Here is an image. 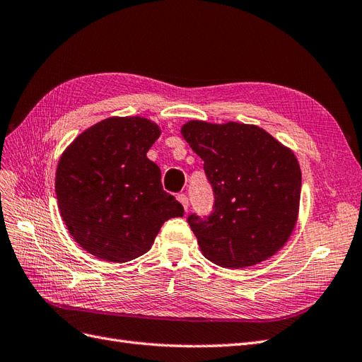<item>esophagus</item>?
Masks as SVG:
<instances>
[{
	"label": "esophagus",
	"mask_w": 362,
	"mask_h": 362,
	"mask_svg": "<svg viewBox=\"0 0 362 362\" xmlns=\"http://www.w3.org/2000/svg\"><path fill=\"white\" fill-rule=\"evenodd\" d=\"M177 200H179L180 204L183 206V209L188 211V197H187V195H185V194H179V195H177Z\"/></svg>",
	"instance_id": "34e87169"
}]
</instances>
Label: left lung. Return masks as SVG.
I'll list each match as a JSON object with an SVG mask.
<instances>
[{"label": "left lung", "instance_id": "left-lung-1", "mask_svg": "<svg viewBox=\"0 0 362 362\" xmlns=\"http://www.w3.org/2000/svg\"><path fill=\"white\" fill-rule=\"evenodd\" d=\"M182 136L203 159L214 211L188 223L204 257L224 268L259 264L294 230L302 173L294 153L257 126L188 121Z\"/></svg>", "mask_w": 362, "mask_h": 362}]
</instances>
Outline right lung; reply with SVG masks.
<instances>
[{
	"mask_svg": "<svg viewBox=\"0 0 362 362\" xmlns=\"http://www.w3.org/2000/svg\"><path fill=\"white\" fill-rule=\"evenodd\" d=\"M160 136L156 122L112 117L97 122L62 153L56 171L60 215L80 247L107 262L147 253L162 224L183 216L165 192L147 151Z\"/></svg>",
	"mask_w": 362,
	"mask_h": 362,
	"instance_id": "obj_1",
	"label": "right lung"
}]
</instances>
